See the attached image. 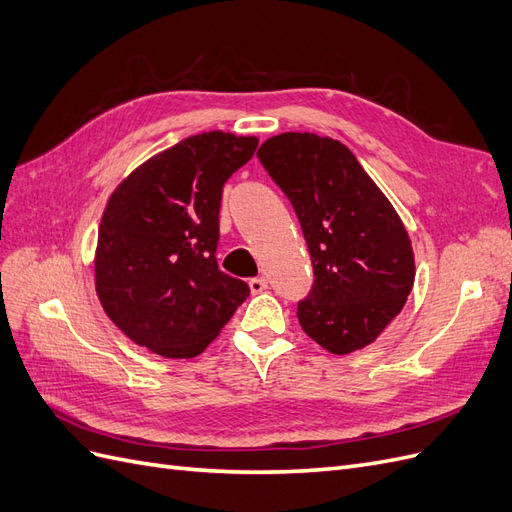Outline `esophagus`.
<instances>
[{
  "instance_id": "34e87169",
  "label": "esophagus",
  "mask_w": 512,
  "mask_h": 512,
  "mask_svg": "<svg viewBox=\"0 0 512 512\" xmlns=\"http://www.w3.org/2000/svg\"><path fill=\"white\" fill-rule=\"evenodd\" d=\"M267 286H269L267 277H252V280H250V290H252L254 294L265 292V290H267Z\"/></svg>"
}]
</instances>
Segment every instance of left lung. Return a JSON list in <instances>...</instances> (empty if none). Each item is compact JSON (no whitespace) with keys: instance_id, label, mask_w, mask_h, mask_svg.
<instances>
[{"instance_id":"1","label":"left lung","mask_w":512,"mask_h":512,"mask_svg":"<svg viewBox=\"0 0 512 512\" xmlns=\"http://www.w3.org/2000/svg\"><path fill=\"white\" fill-rule=\"evenodd\" d=\"M258 160L292 203L312 258L314 284L297 305L303 331L333 354L365 348L414 284L399 215L352 151L329 136H273Z\"/></svg>"}]
</instances>
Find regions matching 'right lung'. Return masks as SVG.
<instances>
[{"label": "right lung", "instance_id": "obj_1", "mask_svg": "<svg viewBox=\"0 0 512 512\" xmlns=\"http://www.w3.org/2000/svg\"><path fill=\"white\" fill-rule=\"evenodd\" d=\"M256 147L254 136L220 130L183 138L108 198L96 290L134 344L166 359H192L250 297V286L220 271L215 252L222 188Z\"/></svg>", "mask_w": 512, "mask_h": 512}]
</instances>
